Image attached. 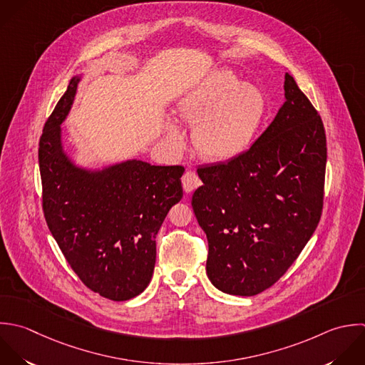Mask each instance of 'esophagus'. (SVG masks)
Wrapping results in <instances>:
<instances>
[{
  "mask_svg": "<svg viewBox=\"0 0 365 365\" xmlns=\"http://www.w3.org/2000/svg\"><path fill=\"white\" fill-rule=\"evenodd\" d=\"M182 185H183V189H185L186 193H192L195 189H197L202 185V182H200L199 176L196 175V172L187 170L182 176Z\"/></svg>",
  "mask_w": 365,
  "mask_h": 365,
  "instance_id": "34e87169",
  "label": "esophagus"
}]
</instances>
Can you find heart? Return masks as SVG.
Listing matches in <instances>:
<instances>
[{
    "label": "heart",
    "instance_id": "1",
    "mask_svg": "<svg viewBox=\"0 0 365 365\" xmlns=\"http://www.w3.org/2000/svg\"><path fill=\"white\" fill-rule=\"evenodd\" d=\"M178 113L195 126L193 142L203 158L230 162L253 145L266 115V98L256 85L222 68L179 101ZM166 139L176 149L185 145L183 130L172 120L166 125Z\"/></svg>",
    "mask_w": 365,
    "mask_h": 365
}]
</instances>
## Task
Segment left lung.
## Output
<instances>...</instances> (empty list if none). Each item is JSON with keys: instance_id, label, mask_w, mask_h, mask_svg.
Here are the masks:
<instances>
[{"instance_id": "left-lung-1", "label": "left lung", "mask_w": 365, "mask_h": 365, "mask_svg": "<svg viewBox=\"0 0 365 365\" xmlns=\"http://www.w3.org/2000/svg\"><path fill=\"white\" fill-rule=\"evenodd\" d=\"M326 162L322 118L287 72L284 103L250 149L197 170L192 207L216 289L256 296L287 272L320 222Z\"/></svg>"}]
</instances>
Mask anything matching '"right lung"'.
<instances>
[{
	"label": "right lung",
	"instance_id": "add662e5",
	"mask_svg": "<svg viewBox=\"0 0 365 365\" xmlns=\"http://www.w3.org/2000/svg\"><path fill=\"white\" fill-rule=\"evenodd\" d=\"M83 73L71 78L43 126L38 160L46 225L81 282L99 296L125 302L149 284L156 235L183 196V166L125 159L86 168L65 150L66 120Z\"/></svg>",
	"mask_w": 365,
	"mask_h": 365
}]
</instances>
